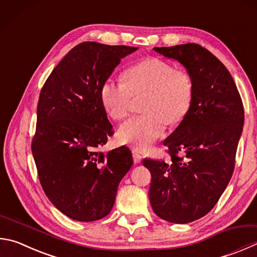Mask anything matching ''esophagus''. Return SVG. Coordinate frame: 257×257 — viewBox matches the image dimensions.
Returning a JSON list of instances; mask_svg holds the SVG:
<instances>
[{"instance_id":"esophagus-1","label":"esophagus","mask_w":257,"mask_h":257,"mask_svg":"<svg viewBox=\"0 0 257 257\" xmlns=\"http://www.w3.org/2000/svg\"><path fill=\"white\" fill-rule=\"evenodd\" d=\"M133 157H134V162L136 163V164H138V163L142 162V155L141 153H139L137 149H133Z\"/></svg>"}]
</instances>
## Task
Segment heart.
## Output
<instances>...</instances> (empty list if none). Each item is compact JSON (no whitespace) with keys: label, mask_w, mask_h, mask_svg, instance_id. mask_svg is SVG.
Segmentation results:
<instances>
[{"label":"heart","mask_w":257,"mask_h":257,"mask_svg":"<svg viewBox=\"0 0 257 257\" xmlns=\"http://www.w3.org/2000/svg\"><path fill=\"white\" fill-rule=\"evenodd\" d=\"M148 93L144 102L145 115L132 116L118 129L119 141L136 149L151 147L165 133L166 122L180 123L193 101L192 77L176 71L166 60L151 57L125 69L124 82L106 78L100 88L104 109L112 118L128 114L134 95Z\"/></svg>","instance_id":"1"}]
</instances>
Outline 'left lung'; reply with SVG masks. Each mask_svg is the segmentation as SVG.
<instances>
[{
	"label": "left lung",
	"instance_id": "8db88e82",
	"mask_svg": "<svg viewBox=\"0 0 257 257\" xmlns=\"http://www.w3.org/2000/svg\"><path fill=\"white\" fill-rule=\"evenodd\" d=\"M154 50L183 65L194 93L189 113L164 141L171 160L144 158L152 174L149 201L160 218L188 223L206 216L229 183L244 108L230 73L206 48L184 44Z\"/></svg>",
	"mask_w": 257,
	"mask_h": 257
}]
</instances>
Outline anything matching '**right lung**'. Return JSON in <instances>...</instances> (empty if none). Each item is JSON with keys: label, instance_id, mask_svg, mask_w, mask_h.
Returning <instances> with one entry per match:
<instances>
[{"label": "right lung", "instance_id": "obj_1", "mask_svg": "<svg viewBox=\"0 0 257 257\" xmlns=\"http://www.w3.org/2000/svg\"><path fill=\"white\" fill-rule=\"evenodd\" d=\"M137 49L82 43L41 88L32 155L46 195L74 220L94 221L109 214L120 181L133 166L128 147L99 152L113 134L100 88L120 60Z\"/></svg>", "mask_w": 257, "mask_h": 257}]
</instances>
